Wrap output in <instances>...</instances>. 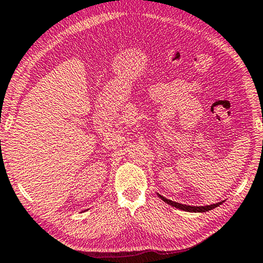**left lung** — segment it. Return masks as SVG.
I'll return each instance as SVG.
<instances>
[{
  "label": "left lung",
  "mask_w": 263,
  "mask_h": 263,
  "mask_svg": "<svg viewBox=\"0 0 263 263\" xmlns=\"http://www.w3.org/2000/svg\"><path fill=\"white\" fill-rule=\"evenodd\" d=\"M161 199H162L164 202H167L168 204L173 205V207L175 208H179L181 209V211H184V212H192V213H204V212H208V211H212V209H214L215 207H217V205H220L222 202H220V203H215V204H211V205H201V207H194V205H187V204H181V203H177V202H174L172 200H168L165 199V197L159 195Z\"/></svg>",
  "instance_id": "1"
}]
</instances>
